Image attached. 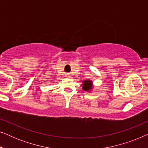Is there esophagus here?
<instances>
[{"label":"esophagus","instance_id":"obj_1","mask_svg":"<svg viewBox=\"0 0 148 148\" xmlns=\"http://www.w3.org/2000/svg\"><path fill=\"white\" fill-rule=\"evenodd\" d=\"M66 77H70V76H69V74H67V75H66Z\"/></svg>","mask_w":148,"mask_h":148}]
</instances>
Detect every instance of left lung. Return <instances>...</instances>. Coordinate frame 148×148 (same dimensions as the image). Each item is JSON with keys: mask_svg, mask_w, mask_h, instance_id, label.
Returning <instances> with one entry per match:
<instances>
[{"mask_svg": "<svg viewBox=\"0 0 148 148\" xmlns=\"http://www.w3.org/2000/svg\"><path fill=\"white\" fill-rule=\"evenodd\" d=\"M92 82L90 80H86V81H84V82H83V90L84 91H88V92H90V91L92 90Z\"/></svg>", "mask_w": 148, "mask_h": 148, "instance_id": "1", "label": "left lung"}]
</instances>
